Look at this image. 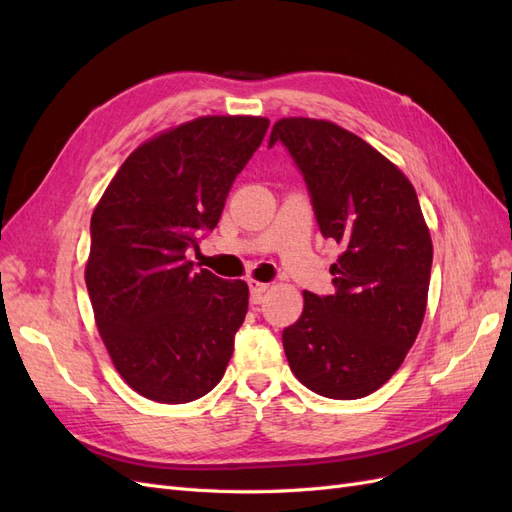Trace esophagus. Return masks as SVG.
<instances>
[{"label":"esophagus","mask_w":512,"mask_h":512,"mask_svg":"<svg viewBox=\"0 0 512 512\" xmlns=\"http://www.w3.org/2000/svg\"><path fill=\"white\" fill-rule=\"evenodd\" d=\"M247 286H250V297H252L254 303H260L262 294H265V292L269 290V284L258 282V280H250V282H247Z\"/></svg>","instance_id":"1"}]
</instances>
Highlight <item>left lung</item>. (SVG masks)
<instances>
[{
	"label": "left lung",
	"mask_w": 512,
	"mask_h": 512,
	"mask_svg": "<svg viewBox=\"0 0 512 512\" xmlns=\"http://www.w3.org/2000/svg\"><path fill=\"white\" fill-rule=\"evenodd\" d=\"M282 141L301 168L324 237L342 245L335 294L303 292L282 333L292 374L329 399L378 391L404 363L427 309L433 245L414 185L361 136L327 119L284 117Z\"/></svg>",
	"instance_id": "obj_1"
}]
</instances>
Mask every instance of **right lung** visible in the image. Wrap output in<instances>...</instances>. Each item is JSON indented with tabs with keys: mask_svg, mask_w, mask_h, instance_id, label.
<instances>
[{
	"mask_svg": "<svg viewBox=\"0 0 512 512\" xmlns=\"http://www.w3.org/2000/svg\"><path fill=\"white\" fill-rule=\"evenodd\" d=\"M267 117L207 115L138 145L91 215L85 284L108 356L160 404L207 395L224 376L250 288L185 260L220 222Z\"/></svg>",
	"mask_w": 512,
	"mask_h": 512,
	"instance_id": "add662e5",
	"label": "right lung"
}]
</instances>
